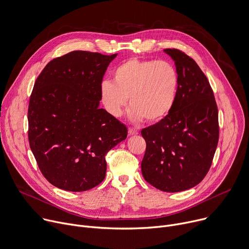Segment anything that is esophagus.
Wrapping results in <instances>:
<instances>
[{
    "mask_svg": "<svg viewBox=\"0 0 249 249\" xmlns=\"http://www.w3.org/2000/svg\"><path fill=\"white\" fill-rule=\"evenodd\" d=\"M139 132H138V130L137 129H134V128H129L128 129V135L129 136H134V135H137Z\"/></svg>",
    "mask_w": 249,
    "mask_h": 249,
    "instance_id": "1",
    "label": "esophagus"
}]
</instances>
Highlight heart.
Masks as SVG:
<instances>
[{"label":"heart","mask_w":249,"mask_h":249,"mask_svg":"<svg viewBox=\"0 0 249 249\" xmlns=\"http://www.w3.org/2000/svg\"><path fill=\"white\" fill-rule=\"evenodd\" d=\"M179 85L175 65L166 60L130 58L118 65L113 81L100 85V100L113 117H120L128 104L130 118L138 122L145 118L155 123L164 119L173 109Z\"/></svg>","instance_id":"heart-1"}]
</instances>
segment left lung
I'll return each mask as SVG.
<instances>
[{
    "label": "left lung",
    "instance_id": "1",
    "mask_svg": "<svg viewBox=\"0 0 249 249\" xmlns=\"http://www.w3.org/2000/svg\"><path fill=\"white\" fill-rule=\"evenodd\" d=\"M165 53L175 60L178 91L169 114L141 131L146 141L141 169L153 187L177 193L207 176L218 143V111L212 86L196 62L177 49Z\"/></svg>",
    "mask_w": 249,
    "mask_h": 249
}]
</instances>
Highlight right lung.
Instances as JSON below:
<instances>
[{
  "label": "right lung",
  "mask_w": 249,
  "mask_h": 249,
  "mask_svg": "<svg viewBox=\"0 0 249 249\" xmlns=\"http://www.w3.org/2000/svg\"><path fill=\"white\" fill-rule=\"evenodd\" d=\"M116 55L71 52L51 60L35 82L29 143L41 174L58 189L98 186L106 154L127 137V127L98 107L104 73Z\"/></svg>",
  "instance_id": "right-lung-1"
}]
</instances>
